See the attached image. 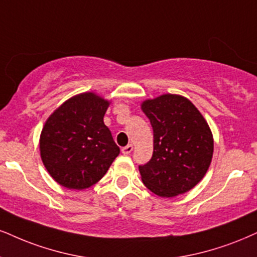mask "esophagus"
Listing matches in <instances>:
<instances>
[{
	"label": "esophagus",
	"instance_id": "1",
	"mask_svg": "<svg viewBox=\"0 0 257 257\" xmlns=\"http://www.w3.org/2000/svg\"><path fill=\"white\" fill-rule=\"evenodd\" d=\"M132 150H134V145L128 144V145H126L125 148L121 149V153H122L123 155H130V154L132 153Z\"/></svg>",
	"mask_w": 257,
	"mask_h": 257
}]
</instances>
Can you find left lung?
Returning a JSON list of instances; mask_svg holds the SVG:
<instances>
[{"label": "left lung", "instance_id": "obj_1", "mask_svg": "<svg viewBox=\"0 0 257 257\" xmlns=\"http://www.w3.org/2000/svg\"><path fill=\"white\" fill-rule=\"evenodd\" d=\"M142 109L154 130L153 157L139 166L142 181L162 198L191 191L205 176L213 156L208 123L181 95L164 94L145 100Z\"/></svg>", "mask_w": 257, "mask_h": 257}]
</instances>
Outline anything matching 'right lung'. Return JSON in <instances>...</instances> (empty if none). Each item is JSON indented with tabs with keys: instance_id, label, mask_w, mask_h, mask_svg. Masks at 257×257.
Wrapping results in <instances>:
<instances>
[{
	"instance_id": "obj_1",
	"label": "right lung",
	"mask_w": 257,
	"mask_h": 257,
	"mask_svg": "<svg viewBox=\"0 0 257 257\" xmlns=\"http://www.w3.org/2000/svg\"><path fill=\"white\" fill-rule=\"evenodd\" d=\"M109 101L94 93L66 100L44 125L40 156L56 182L84 189L102 179L120 153L103 116Z\"/></svg>"
}]
</instances>
